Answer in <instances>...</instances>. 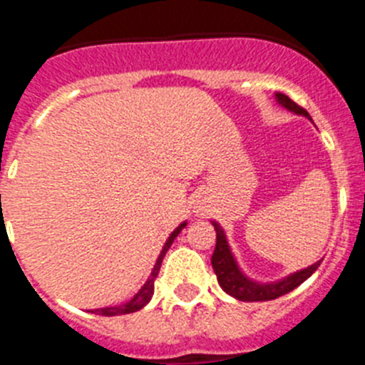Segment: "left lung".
I'll return each mask as SVG.
<instances>
[{"mask_svg":"<svg viewBox=\"0 0 365 365\" xmlns=\"http://www.w3.org/2000/svg\"><path fill=\"white\" fill-rule=\"evenodd\" d=\"M276 98H278L279 104L285 106V108L291 109V111H294L296 115H305V117H309V113L305 111L302 106L292 102L287 95L278 93ZM214 228L217 235H215V250L214 254H212V267H214V272L215 276H217L219 285L222 287V291L228 292V294L234 296V298L241 299V302H267V299L279 298V296L287 294V292L294 291L296 287L302 285V283L320 267V261H318L314 265L299 270V272L291 274L289 278L282 279V282L278 283H269V285L254 283L241 274L240 267H237V263H235L234 256H232L230 252L227 237H225V234H222L221 227H219L217 222H214Z\"/></svg>","mask_w":365,"mask_h":365,"instance_id":"left-lung-1","label":"left lung"}]
</instances>
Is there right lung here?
Wrapping results in <instances>:
<instances>
[{
  "instance_id": "obj_1",
  "label": "right lung",
  "mask_w": 365,
  "mask_h": 365,
  "mask_svg": "<svg viewBox=\"0 0 365 365\" xmlns=\"http://www.w3.org/2000/svg\"><path fill=\"white\" fill-rule=\"evenodd\" d=\"M185 227H186V222L179 225V227H177L175 230L172 232V235L168 237L166 245H164V248H163V252H160L159 259H157V263H155V269H153V272H151L150 279H148V282L144 283L143 289H140V291H138L137 294H135L133 298L130 299V302L122 303V305H118V307L96 309L95 312H98V314H102V316H118V314H130V312H135V311H138V309H143L144 305H146V303L151 299V294H153L155 278H157V274H159L160 265H163V259H164V256H166L168 248L172 247V243H173V240H175V237H177V234H179V232L182 230V228H185Z\"/></svg>"
}]
</instances>
